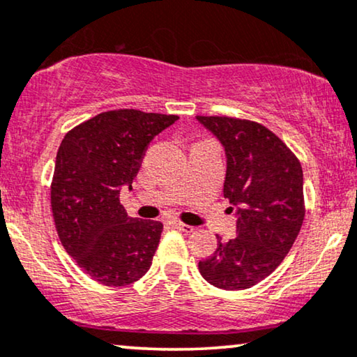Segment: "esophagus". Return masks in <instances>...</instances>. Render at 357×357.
<instances>
[{
	"mask_svg": "<svg viewBox=\"0 0 357 357\" xmlns=\"http://www.w3.org/2000/svg\"><path fill=\"white\" fill-rule=\"evenodd\" d=\"M173 225L178 228V230H181V231H184V234H191V231H194V227H191V225H186V223H183V222H173Z\"/></svg>",
	"mask_w": 357,
	"mask_h": 357,
	"instance_id": "esophagus-1",
	"label": "esophagus"
}]
</instances>
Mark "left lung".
I'll use <instances>...</instances> for the list:
<instances>
[{"mask_svg":"<svg viewBox=\"0 0 357 357\" xmlns=\"http://www.w3.org/2000/svg\"><path fill=\"white\" fill-rule=\"evenodd\" d=\"M197 121L225 149L223 196L236 211V238L217 236V250L199 261V271L212 286L243 291L282 263L301 231L305 217L302 166L258 122L227 116H197Z\"/></svg>","mask_w":357,"mask_h":357,"instance_id":"8db88e82","label":"left lung"}]
</instances>
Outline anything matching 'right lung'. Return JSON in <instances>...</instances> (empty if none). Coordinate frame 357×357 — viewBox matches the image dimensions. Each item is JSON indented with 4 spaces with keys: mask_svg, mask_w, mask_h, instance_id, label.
<instances>
[{
    "mask_svg": "<svg viewBox=\"0 0 357 357\" xmlns=\"http://www.w3.org/2000/svg\"><path fill=\"white\" fill-rule=\"evenodd\" d=\"M178 116L116 109L71 129L56 151L50 204L59 238L76 264L104 286H129L150 269L163 223L127 215L150 142Z\"/></svg>",
    "mask_w": 357,
    "mask_h": 357,
    "instance_id": "obj_1",
    "label": "right lung"
}]
</instances>
